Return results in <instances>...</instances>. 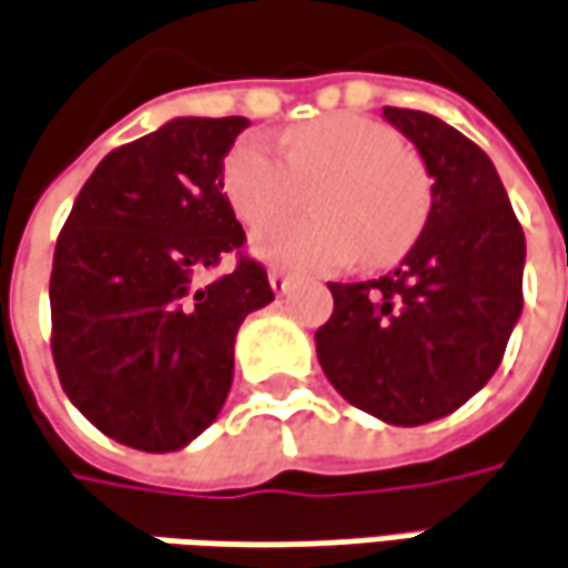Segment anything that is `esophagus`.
Segmentation results:
<instances>
[{
  "mask_svg": "<svg viewBox=\"0 0 568 568\" xmlns=\"http://www.w3.org/2000/svg\"><path fill=\"white\" fill-rule=\"evenodd\" d=\"M292 283V276L283 273V270H270V285H273V292H285Z\"/></svg>",
  "mask_w": 568,
  "mask_h": 568,
  "instance_id": "34e87169",
  "label": "esophagus"
}]
</instances>
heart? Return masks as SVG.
<instances>
[{"mask_svg":"<svg viewBox=\"0 0 568 568\" xmlns=\"http://www.w3.org/2000/svg\"><path fill=\"white\" fill-rule=\"evenodd\" d=\"M285 155L263 139H241L225 159V193L244 225L297 211L307 190L321 220L260 230L251 251L263 263L295 273L346 270L368 254L387 263L416 241L429 212V178L378 123L333 113L292 126Z\"/></svg>","mask_w":568,"mask_h":568,"instance_id":"heart-1","label":"heart"}]
</instances>
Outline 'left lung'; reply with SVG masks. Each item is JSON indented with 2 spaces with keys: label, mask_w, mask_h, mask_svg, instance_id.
Segmentation results:
<instances>
[{
  "label": "left lung",
  "mask_w": 568,
  "mask_h": 568,
  "mask_svg": "<svg viewBox=\"0 0 568 568\" xmlns=\"http://www.w3.org/2000/svg\"><path fill=\"white\" fill-rule=\"evenodd\" d=\"M382 116L426 164L429 215L394 273L327 283L333 314L314 346L343 400L390 426H423L499 368L521 317L525 232L480 145L432 113Z\"/></svg>",
  "instance_id": "8db88e82"
}]
</instances>
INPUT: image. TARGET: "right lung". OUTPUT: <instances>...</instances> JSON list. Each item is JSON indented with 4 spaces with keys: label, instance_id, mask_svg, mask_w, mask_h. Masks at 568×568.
<instances>
[{
    "label": "right lung",
    "instance_id": "obj_1",
    "mask_svg": "<svg viewBox=\"0 0 568 568\" xmlns=\"http://www.w3.org/2000/svg\"><path fill=\"white\" fill-rule=\"evenodd\" d=\"M247 116H174L113 149L69 212L53 254L50 311L62 390L94 429L136 452H181L210 429L235 378V336L273 302L222 193Z\"/></svg>",
    "mask_w": 568,
    "mask_h": 568
}]
</instances>
